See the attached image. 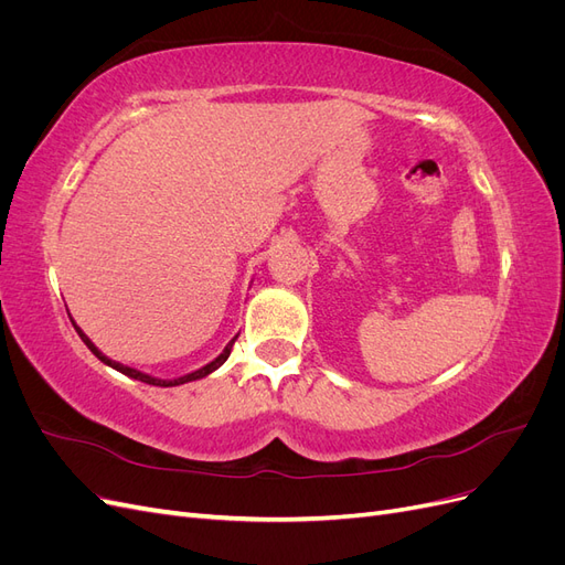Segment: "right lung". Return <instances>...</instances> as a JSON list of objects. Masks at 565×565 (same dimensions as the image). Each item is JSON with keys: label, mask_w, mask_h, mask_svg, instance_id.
I'll return each mask as SVG.
<instances>
[{"label": "right lung", "mask_w": 565, "mask_h": 565, "mask_svg": "<svg viewBox=\"0 0 565 565\" xmlns=\"http://www.w3.org/2000/svg\"><path fill=\"white\" fill-rule=\"evenodd\" d=\"M71 316V313H67ZM73 320V318H71ZM73 324H75V330H77V334H79V339L84 341V344H87V349L98 358L100 363H106L108 367H113V370H117V372H122V374H127V377H131V380H139V382H143V384H152V386H179V384H188V382H195V380H202V377H207V374H212L214 370H218L221 365H224L226 361H228V355H231V349H233V341L237 339V334L228 341L226 344V349L221 351L212 363H207L204 367H200V370H195V372H188V374H183V377H177V380H160V377H152V374H146V372H141V370H134V367H129V365H122V363H117V361H110V358L106 355V353H100L98 351V347L94 344V341L84 334L79 328H77V322L73 320Z\"/></svg>", "instance_id": "add662e5"}]
</instances>
